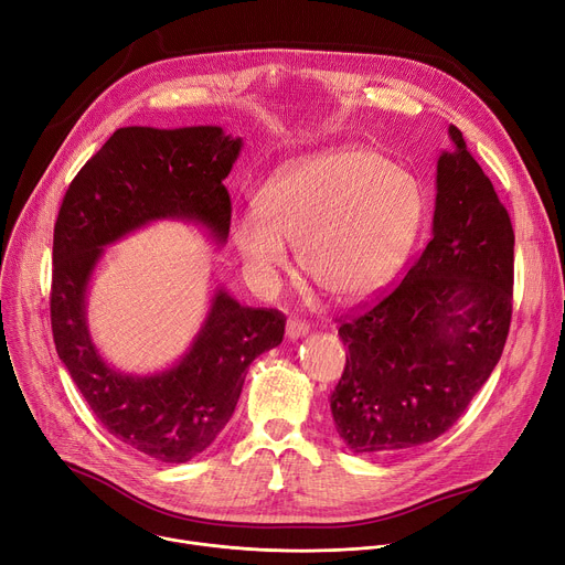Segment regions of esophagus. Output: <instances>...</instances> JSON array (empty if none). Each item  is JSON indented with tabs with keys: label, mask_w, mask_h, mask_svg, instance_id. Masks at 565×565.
I'll return each instance as SVG.
<instances>
[{
	"label": "esophagus",
	"mask_w": 565,
	"mask_h": 565,
	"mask_svg": "<svg viewBox=\"0 0 565 565\" xmlns=\"http://www.w3.org/2000/svg\"><path fill=\"white\" fill-rule=\"evenodd\" d=\"M309 333V324L305 322V320H297V318H290L288 322H286V335L288 338H302V335H307Z\"/></svg>",
	"instance_id": "1"
}]
</instances>
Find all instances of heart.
<instances>
[{
	"label": "heart",
	"instance_id": "1",
	"mask_svg": "<svg viewBox=\"0 0 565 565\" xmlns=\"http://www.w3.org/2000/svg\"><path fill=\"white\" fill-rule=\"evenodd\" d=\"M425 217L420 183L370 149L343 147L297 161L260 188L256 213L234 220V243L249 277L270 288L297 263L338 302L384 288Z\"/></svg>",
	"mask_w": 565,
	"mask_h": 565
}]
</instances>
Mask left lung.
Returning <instances> with one entry per match:
<instances>
[{
	"label": "left lung",
	"mask_w": 565,
	"mask_h": 565,
	"mask_svg": "<svg viewBox=\"0 0 565 565\" xmlns=\"http://www.w3.org/2000/svg\"><path fill=\"white\" fill-rule=\"evenodd\" d=\"M449 138L431 241L391 292L338 327L350 356L331 416L356 455L436 440L463 416L507 343L511 217L455 125Z\"/></svg>",
	"instance_id": "left-lung-1"
}]
</instances>
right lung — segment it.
<instances>
[{
  "instance_id": "right-lung-1",
  "label": "right lung",
  "mask_w": 565,
  "mask_h": 565,
  "mask_svg": "<svg viewBox=\"0 0 565 565\" xmlns=\"http://www.w3.org/2000/svg\"><path fill=\"white\" fill-rule=\"evenodd\" d=\"M241 138L220 127H125L72 179L54 224L50 316L58 359L108 434L163 463L202 455L230 423L249 363L284 338L277 309L238 305L222 288L193 345L157 374L110 367L90 341L86 288L106 245L147 222H200L224 243L232 200L224 177Z\"/></svg>"
}]
</instances>
